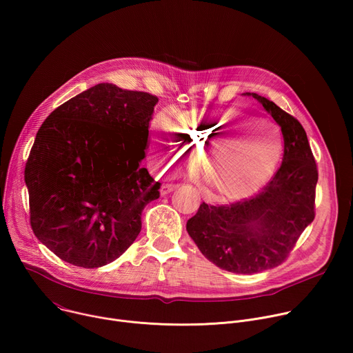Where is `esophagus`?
Wrapping results in <instances>:
<instances>
[{
    "mask_svg": "<svg viewBox=\"0 0 353 353\" xmlns=\"http://www.w3.org/2000/svg\"><path fill=\"white\" fill-rule=\"evenodd\" d=\"M176 187H177V185H174V184H162V187H161V194H162V195H168L169 192L174 191Z\"/></svg>",
    "mask_w": 353,
    "mask_h": 353,
    "instance_id": "34e87169",
    "label": "esophagus"
}]
</instances>
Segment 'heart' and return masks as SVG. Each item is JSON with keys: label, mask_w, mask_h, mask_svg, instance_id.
<instances>
[{"label": "heart", "mask_w": 353, "mask_h": 353, "mask_svg": "<svg viewBox=\"0 0 353 353\" xmlns=\"http://www.w3.org/2000/svg\"><path fill=\"white\" fill-rule=\"evenodd\" d=\"M241 121L244 120L229 114L183 113L174 124L165 116L157 117L150 130L159 158L173 169L185 163L190 154L199 152L216 137L230 133ZM268 125L260 121L250 130ZM243 132L231 134L223 141L213 143L199 158V173L210 192L218 199L234 201L256 192L267 183L278 163L281 141L276 131L275 139L270 132L256 137L251 142L243 143Z\"/></svg>", "instance_id": "obj_1"}]
</instances>
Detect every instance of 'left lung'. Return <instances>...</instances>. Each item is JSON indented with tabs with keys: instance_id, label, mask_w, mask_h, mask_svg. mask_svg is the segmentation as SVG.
Listing matches in <instances>:
<instances>
[{
	"instance_id": "left-lung-1",
	"label": "left lung",
	"mask_w": 353,
	"mask_h": 353,
	"mask_svg": "<svg viewBox=\"0 0 353 353\" xmlns=\"http://www.w3.org/2000/svg\"><path fill=\"white\" fill-rule=\"evenodd\" d=\"M244 94L256 99L281 127L282 165L259 195L232 205L203 203L185 228L207 260L250 275L282 264L313 222L319 173L301 124L271 100Z\"/></svg>"
}]
</instances>
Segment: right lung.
I'll use <instances>...</instances> for the list:
<instances>
[{"label":"right lung","mask_w":353,"mask_h":353,"mask_svg":"<svg viewBox=\"0 0 353 353\" xmlns=\"http://www.w3.org/2000/svg\"><path fill=\"white\" fill-rule=\"evenodd\" d=\"M158 97L97 83L50 114L25 168L34 236L63 261L103 267L135 241L159 198L145 158Z\"/></svg>","instance_id":"1"}]
</instances>
